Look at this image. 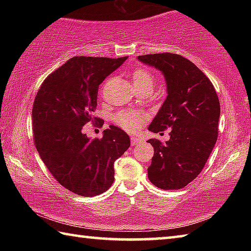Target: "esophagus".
Segmentation results:
<instances>
[{
  "label": "esophagus",
  "instance_id": "34e87169",
  "mask_svg": "<svg viewBox=\"0 0 251 251\" xmlns=\"http://www.w3.org/2000/svg\"><path fill=\"white\" fill-rule=\"evenodd\" d=\"M130 140H131V145L132 146H136L138 143H141L143 140L139 137H136V136H131L130 137Z\"/></svg>",
  "mask_w": 251,
  "mask_h": 251
}]
</instances>
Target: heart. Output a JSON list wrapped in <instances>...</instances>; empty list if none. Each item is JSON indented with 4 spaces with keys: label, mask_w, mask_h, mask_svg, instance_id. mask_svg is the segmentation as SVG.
Returning <instances> with one entry per match:
<instances>
[{
    "label": "heart",
    "mask_w": 251,
    "mask_h": 251,
    "mask_svg": "<svg viewBox=\"0 0 251 251\" xmlns=\"http://www.w3.org/2000/svg\"><path fill=\"white\" fill-rule=\"evenodd\" d=\"M132 84L136 88L142 86H149L153 88L154 86V76L153 74L148 71L147 69L139 68L132 73ZM143 115L138 112L123 111L116 115V122L121 127L128 130H136L139 128L142 123Z\"/></svg>",
    "instance_id": "1"
}]
</instances>
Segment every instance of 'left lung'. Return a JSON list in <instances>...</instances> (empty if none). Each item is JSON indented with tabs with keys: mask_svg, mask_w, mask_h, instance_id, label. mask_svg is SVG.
Wrapping results in <instances>:
<instances>
[{
	"mask_svg": "<svg viewBox=\"0 0 251 251\" xmlns=\"http://www.w3.org/2000/svg\"><path fill=\"white\" fill-rule=\"evenodd\" d=\"M137 59L155 68L166 83V99L148 129L172 128L165 143L147 141L154 148L149 180L163 190L182 189L200 175L216 145L219 98L209 78L182 56L163 52Z\"/></svg>",
	"mask_w": 251,
	"mask_h": 251,
	"instance_id": "left-lung-1",
	"label": "left lung"
}]
</instances>
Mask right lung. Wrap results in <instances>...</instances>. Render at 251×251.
Instances as JSON below:
<instances>
[{"label": "right lung", "instance_id": "right-lung-1", "mask_svg": "<svg viewBox=\"0 0 251 251\" xmlns=\"http://www.w3.org/2000/svg\"><path fill=\"white\" fill-rule=\"evenodd\" d=\"M128 57H73L42 84L32 109L34 142L42 161L69 191L95 196L114 180V162L130 147V138L116 126L101 139L82 131L97 106L99 85Z\"/></svg>", "mask_w": 251, "mask_h": 251}]
</instances>
